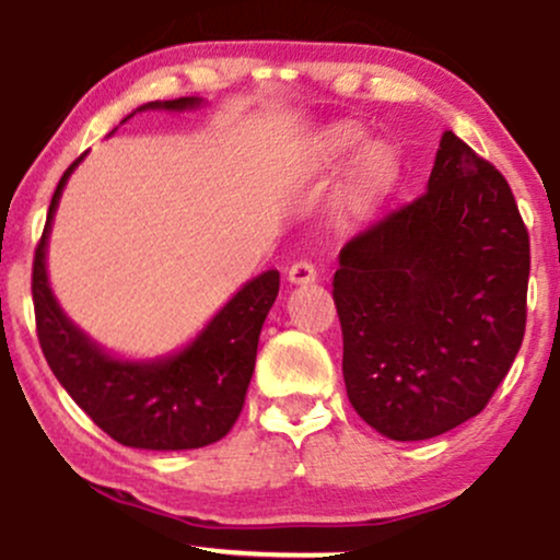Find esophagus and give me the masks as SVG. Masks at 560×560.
Instances as JSON below:
<instances>
[{
  "mask_svg": "<svg viewBox=\"0 0 560 560\" xmlns=\"http://www.w3.org/2000/svg\"><path fill=\"white\" fill-rule=\"evenodd\" d=\"M287 279L292 281V284H311V281H316V266L307 260L292 262L287 271Z\"/></svg>",
  "mask_w": 560,
  "mask_h": 560,
  "instance_id": "esophagus-1",
  "label": "esophagus"
}]
</instances>
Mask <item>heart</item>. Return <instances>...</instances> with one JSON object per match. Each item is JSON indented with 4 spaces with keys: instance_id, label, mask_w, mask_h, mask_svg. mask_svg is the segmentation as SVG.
Here are the masks:
<instances>
[{
    "instance_id": "heart-1",
    "label": "heart",
    "mask_w": 560,
    "mask_h": 560,
    "mask_svg": "<svg viewBox=\"0 0 560 560\" xmlns=\"http://www.w3.org/2000/svg\"><path fill=\"white\" fill-rule=\"evenodd\" d=\"M361 144V137L352 131H337L326 144L324 155L337 158L345 155V152L355 150ZM397 173V160L389 150L384 147H371V150L363 152L361 165H358V184H361L363 191H382L384 186H389L392 178Z\"/></svg>"
}]
</instances>
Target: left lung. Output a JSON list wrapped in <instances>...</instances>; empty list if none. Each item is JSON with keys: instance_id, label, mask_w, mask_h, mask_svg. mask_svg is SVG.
Returning a JSON list of instances; mask_svg holds the SVG:
<instances>
[{"instance_id": "left-lung-1", "label": "left lung", "mask_w": 560, "mask_h": 560, "mask_svg": "<svg viewBox=\"0 0 560 560\" xmlns=\"http://www.w3.org/2000/svg\"><path fill=\"white\" fill-rule=\"evenodd\" d=\"M529 234L503 173L442 133L427 191L352 236L334 305L358 416L397 442L481 413L526 329Z\"/></svg>"}]
</instances>
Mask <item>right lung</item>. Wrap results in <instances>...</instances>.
I'll return each mask as SVG.
<instances>
[{
  "mask_svg": "<svg viewBox=\"0 0 560 560\" xmlns=\"http://www.w3.org/2000/svg\"><path fill=\"white\" fill-rule=\"evenodd\" d=\"M197 96L150 102L139 110H186ZM75 163L62 173L49 202L44 234L36 244L31 292L36 334L44 358L79 408L105 434L126 447L195 450L231 432L244 408L255 371L262 320L279 294V271L247 281L205 331L171 358L152 363L118 361L70 324L47 281V236L62 186Z\"/></svg>",
  "mask_w": 560,
  "mask_h": 560,
  "instance_id": "add662e5",
  "label": "right lung"
}]
</instances>
